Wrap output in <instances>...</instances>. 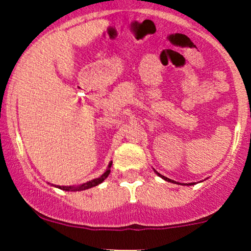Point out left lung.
Here are the masks:
<instances>
[{"label": "left lung", "mask_w": 251, "mask_h": 251, "mask_svg": "<svg viewBox=\"0 0 251 251\" xmlns=\"http://www.w3.org/2000/svg\"><path fill=\"white\" fill-rule=\"evenodd\" d=\"M154 172H155V174H157L158 176H159V177H160V178H163V179H164V180H166V181H170V183H174V184H180V183H177V181H175V180L170 179V178H168V177H165V176L160 175V174H159V172H157V171H155V170H154ZM180 185H195V183H189V184H183V183H181V184H180Z\"/></svg>", "instance_id": "left-lung-1"}]
</instances>
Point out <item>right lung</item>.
Returning a JSON list of instances; mask_svg holds the SVG:
<instances>
[{
    "instance_id": "obj_1",
    "label": "right lung",
    "mask_w": 251,
    "mask_h": 251,
    "mask_svg": "<svg viewBox=\"0 0 251 251\" xmlns=\"http://www.w3.org/2000/svg\"><path fill=\"white\" fill-rule=\"evenodd\" d=\"M111 166H112V162H109L107 170H106V171L103 172V174L100 176V177L96 178V179L88 180L87 183L80 184V185H76V186H72V185L71 186H60V185H54V184H50V185L55 186V188H57V189H61V190H63V191H83V190L91 189V188H93V186H97V185H99V184H101L102 181L108 177L109 172H111Z\"/></svg>"
}]
</instances>
